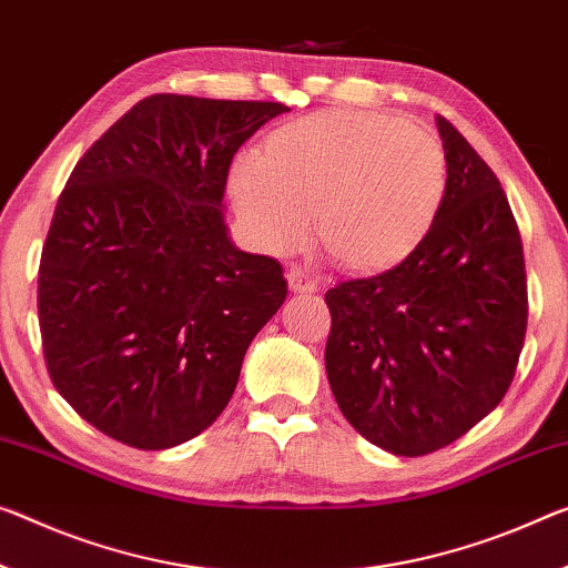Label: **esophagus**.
Returning <instances> with one entry per match:
<instances>
[{"instance_id": "1", "label": "esophagus", "mask_w": 568, "mask_h": 568, "mask_svg": "<svg viewBox=\"0 0 568 568\" xmlns=\"http://www.w3.org/2000/svg\"><path fill=\"white\" fill-rule=\"evenodd\" d=\"M286 282H290V290L294 294H312V292H317V282H314L307 268H300V266L286 268Z\"/></svg>"}]
</instances>
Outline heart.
Returning <instances> with one entry per match:
<instances>
[{"instance_id":"1","label":"heart","mask_w":568,"mask_h":568,"mask_svg":"<svg viewBox=\"0 0 568 568\" xmlns=\"http://www.w3.org/2000/svg\"><path fill=\"white\" fill-rule=\"evenodd\" d=\"M231 197L266 251L310 231L339 266L375 272L418 246L439 213L447 156L432 132L375 111H322L241 152Z\"/></svg>"}]
</instances>
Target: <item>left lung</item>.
<instances>
[{"instance_id": "1", "label": "left lung", "mask_w": 568, "mask_h": 568, "mask_svg": "<svg viewBox=\"0 0 568 568\" xmlns=\"http://www.w3.org/2000/svg\"><path fill=\"white\" fill-rule=\"evenodd\" d=\"M447 187L398 266L325 294L327 381L357 434L398 457L447 447L508 394L528 322L526 261L495 172L436 116Z\"/></svg>"}]
</instances>
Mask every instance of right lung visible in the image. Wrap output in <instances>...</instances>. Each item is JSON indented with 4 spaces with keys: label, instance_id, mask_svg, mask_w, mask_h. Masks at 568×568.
Wrapping results in <instances>:
<instances>
[{
    "label": "right lung",
    "instance_id": "obj_1",
    "mask_svg": "<svg viewBox=\"0 0 568 568\" xmlns=\"http://www.w3.org/2000/svg\"><path fill=\"white\" fill-rule=\"evenodd\" d=\"M290 106L154 93L78 160L42 246L38 312L58 394L136 449L205 432L286 300L278 261L235 248L225 180Z\"/></svg>",
    "mask_w": 568,
    "mask_h": 568
}]
</instances>
